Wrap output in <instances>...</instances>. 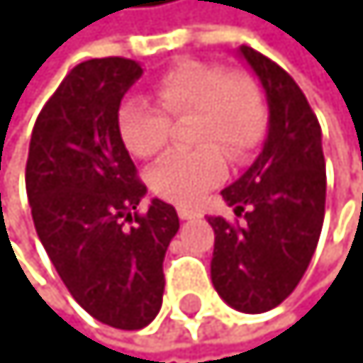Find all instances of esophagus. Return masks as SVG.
Returning <instances> with one entry per match:
<instances>
[{"instance_id": "obj_1", "label": "esophagus", "mask_w": 363, "mask_h": 363, "mask_svg": "<svg viewBox=\"0 0 363 363\" xmlns=\"http://www.w3.org/2000/svg\"><path fill=\"white\" fill-rule=\"evenodd\" d=\"M177 213H179L182 220H191V218H197V216H200V211L193 209V206H179Z\"/></svg>"}]
</instances>
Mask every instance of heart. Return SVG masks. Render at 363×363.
<instances>
[{
    "mask_svg": "<svg viewBox=\"0 0 363 363\" xmlns=\"http://www.w3.org/2000/svg\"><path fill=\"white\" fill-rule=\"evenodd\" d=\"M159 104L129 97L118 111V131L138 159L159 154L170 140L172 118L197 113L193 140L197 150L170 152L147 174L150 189L163 200L189 204L223 179L225 157H250L266 136L268 108L252 79L232 74L223 65L189 61L161 74L154 84Z\"/></svg>",
    "mask_w": 363,
    "mask_h": 363,
    "instance_id": "1",
    "label": "heart"
}]
</instances>
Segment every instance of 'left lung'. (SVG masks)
<instances>
[{
    "label": "left lung",
    "mask_w": 363,
    "mask_h": 363,
    "mask_svg": "<svg viewBox=\"0 0 363 363\" xmlns=\"http://www.w3.org/2000/svg\"><path fill=\"white\" fill-rule=\"evenodd\" d=\"M268 102V138L241 177L223 189L243 225L211 216V281L229 307L264 313L284 302L316 252L325 218L320 125L293 77L268 56L241 47Z\"/></svg>",
    "instance_id": "obj_1"
}]
</instances>
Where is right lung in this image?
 I'll list each match as a JSON object with an SVG mask.
<instances>
[{
  "instance_id": "right-lung-1",
  "label": "right lung",
  "mask_w": 363,
  "mask_h": 363,
  "mask_svg": "<svg viewBox=\"0 0 363 363\" xmlns=\"http://www.w3.org/2000/svg\"><path fill=\"white\" fill-rule=\"evenodd\" d=\"M143 74L131 58L72 67L35 120L26 195L47 257L90 316L118 330L150 325L163 302V257L179 229L174 206L138 179L118 131L122 95Z\"/></svg>"
}]
</instances>
